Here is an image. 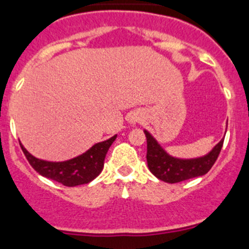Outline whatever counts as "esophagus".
Instances as JSON below:
<instances>
[{
  "label": "esophagus",
  "instance_id": "34e87169",
  "mask_svg": "<svg viewBox=\"0 0 249 249\" xmlns=\"http://www.w3.org/2000/svg\"><path fill=\"white\" fill-rule=\"evenodd\" d=\"M142 120V115H140L139 113H136V114H134V115H131V117H130V120L129 122L131 123V124H136V123H140Z\"/></svg>",
  "mask_w": 249,
  "mask_h": 249
}]
</instances>
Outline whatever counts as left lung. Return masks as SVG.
I'll return each instance as SVG.
<instances>
[{"label": "left lung", "mask_w": 249, "mask_h": 249, "mask_svg": "<svg viewBox=\"0 0 249 249\" xmlns=\"http://www.w3.org/2000/svg\"><path fill=\"white\" fill-rule=\"evenodd\" d=\"M144 135L147 139L146 158L149 171L159 180L169 183L181 182L208 173L218 159L224 143L223 139L208 154L203 157L181 159L166 153L147 130H144Z\"/></svg>", "instance_id": "left-lung-1"}]
</instances>
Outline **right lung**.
Wrapping results in <instances>:
<instances>
[{
	"instance_id": "add662e5",
	"label": "right lung",
	"mask_w": 249,
	"mask_h": 249,
	"mask_svg": "<svg viewBox=\"0 0 249 249\" xmlns=\"http://www.w3.org/2000/svg\"><path fill=\"white\" fill-rule=\"evenodd\" d=\"M115 139L117 135L106 141L93 144L85 153L66 161L42 160L31 156L21 143L20 147L30 165L40 175L57 181L64 186L73 187V186L89 183L100 175L105 164L106 154Z\"/></svg>"
}]
</instances>
